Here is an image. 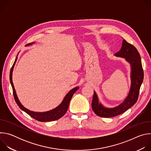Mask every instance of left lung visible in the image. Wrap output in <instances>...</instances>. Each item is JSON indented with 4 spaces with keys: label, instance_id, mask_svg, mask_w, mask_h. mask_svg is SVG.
<instances>
[{
    "label": "left lung",
    "instance_id": "1",
    "mask_svg": "<svg viewBox=\"0 0 151 151\" xmlns=\"http://www.w3.org/2000/svg\"><path fill=\"white\" fill-rule=\"evenodd\" d=\"M115 55L125 58L131 64V88L128 96L124 102L112 109L106 108L99 103L97 94L94 92L91 103L92 109L97 115L101 117H114L121 115L130 108L138 99L140 88L143 80L144 74L140 55L134 46L129 44L124 39L121 50L115 54Z\"/></svg>",
    "mask_w": 151,
    "mask_h": 151
}]
</instances>
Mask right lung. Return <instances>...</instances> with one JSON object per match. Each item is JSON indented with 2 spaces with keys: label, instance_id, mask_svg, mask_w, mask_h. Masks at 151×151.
Returning <instances> with one entry per match:
<instances>
[{
  "label": "right lung",
  "instance_id": "right-lung-1",
  "mask_svg": "<svg viewBox=\"0 0 151 151\" xmlns=\"http://www.w3.org/2000/svg\"><path fill=\"white\" fill-rule=\"evenodd\" d=\"M31 45V44H29L27 45ZM17 59V57L15 58V60L14 61V63L13 64V66L11 68V69L10 70V75H9V78H10V82L12 85V90H13V95L14 97V99L17 103V104H18V106H19V108L23 110V111H24L25 112H26L28 115H29L31 117H32L33 118H34L35 119L40 121V122H47V121H55L57 119H60V118H61L64 114H66V112H67L68 107H69V105L70 101V100L73 96V95L74 94V93L78 90L79 87H75L73 89L71 90L68 93V94L66 96V97H64L63 101H62V103L58 106L56 108L48 111V112H43V113H39V112H34L32 111H30L29 110H28L27 109L25 108V107L21 104V103L19 102L17 94H16V92L14 87V84L12 82V70H13V68H14V66L15 64V63L16 62Z\"/></svg>",
  "mask_w": 151,
  "mask_h": 151
}]
</instances>
